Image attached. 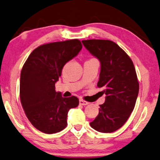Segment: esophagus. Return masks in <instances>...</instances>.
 <instances>
[{
	"label": "esophagus",
	"instance_id": "esophagus-1",
	"mask_svg": "<svg viewBox=\"0 0 160 160\" xmlns=\"http://www.w3.org/2000/svg\"><path fill=\"white\" fill-rule=\"evenodd\" d=\"M79 104L80 105H82V106H87V105L89 104V102H87V101H86V100L80 99L79 100Z\"/></svg>",
	"mask_w": 160,
	"mask_h": 160
}]
</instances>
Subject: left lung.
Returning a JSON list of instances; mask_svg holds the SVG:
<instances>
[{
	"mask_svg": "<svg viewBox=\"0 0 160 160\" xmlns=\"http://www.w3.org/2000/svg\"><path fill=\"white\" fill-rule=\"evenodd\" d=\"M83 44L101 63L98 87L106 95L99 113L90 126L100 132H113L122 128L135 108L139 82L128 54L110 40H83Z\"/></svg>",
	"mask_w": 160,
	"mask_h": 160,
	"instance_id": "8db88e82",
	"label": "left lung"
}]
</instances>
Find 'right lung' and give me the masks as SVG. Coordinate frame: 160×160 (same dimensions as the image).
<instances>
[{"mask_svg": "<svg viewBox=\"0 0 160 160\" xmlns=\"http://www.w3.org/2000/svg\"><path fill=\"white\" fill-rule=\"evenodd\" d=\"M82 48L78 39L44 43L31 52L20 75L19 96L26 117L32 125L47 134L66 128L68 111L78 106L75 96L62 98L55 83L65 63Z\"/></svg>", "mask_w": 160, "mask_h": 160, "instance_id": "add662e5", "label": "right lung"}]
</instances>
